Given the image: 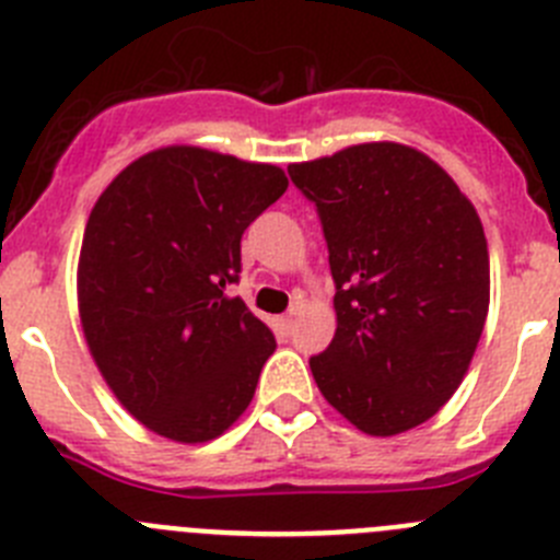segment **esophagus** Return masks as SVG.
Here are the masks:
<instances>
[{
  "label": "esophagus",
  "instance_id": "obj_1",
  "mask_svg": "<svg viewBox=\"0 0 560 560\" xmlns=\"http://www.w3.org/2000/svg\"><path fill=\"white\" fill-rule=\"evenodd\" d=\"M276 328H279L281 334H292V328H295V312H290V315H281L279 320H276Z\"/></svg>",
  "mask_w": 560,
  "mask_h": 560
}]
</instances>
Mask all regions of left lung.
Here are the masks:
<instances>
[{
	"label": "left lung",
	"mask_w": 560,
	"mask_h": 560,
	"mask_svg": "<svg viewBox=\"0 0 560 560\" xmlns=\"http://www.w3.org/2000/svg\"><path fill=\"white\" fill-rule=\"evenodd\" d=\"M317 207L337 331L310 359L323 398L370 436L431 420L467 375L489 312V248L472 201L404 143L290 165Z\"/></svg>",
	"instance_id": "obj_1"
}]
</instances>
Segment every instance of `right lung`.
<instances>
[{
	"label": "right lung",
	"mask_w": 560,
	"mask_h": 560,
	"mask_svg": "<svg viewBox=\"0 0 560 560\" xmlns=\"http://www.w3.org/2000/svg\"><path fill=\"white\" fill-rule=\"evenodd\" d=\"M284 171L168 145L107 185L82 237L77 298L113 395L149 431L198 445L254 398L273 331L226 287L240 240L287 190Z\"/></svg>",
	"instance_id": "obj_1"
}]
</instances>
